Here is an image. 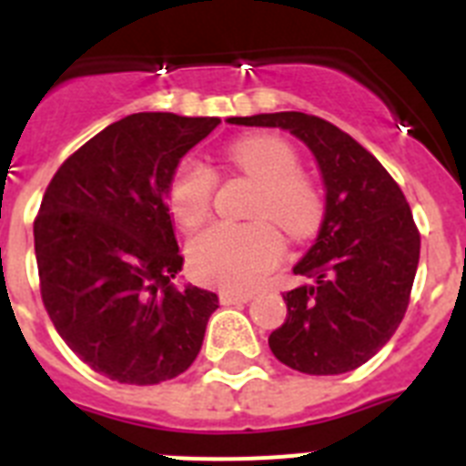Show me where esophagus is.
<instances>
[{
    "label": "esophagus",
    "mask_w": 466,
    "mask_h": 466,
    "mask_svg": "<svg viewBox=\"0 0 466 466\" xmlns=\"http://www.w3.org/2000/svg\"><path fill=\"white\" fill-rule=\"evenodd\" d=\"M252 299V292H228V289H224V292H218V301L224 306H233V304H245V301Z\"/></svg>",
    "instance_id": "obj_1"
}]
</instances>
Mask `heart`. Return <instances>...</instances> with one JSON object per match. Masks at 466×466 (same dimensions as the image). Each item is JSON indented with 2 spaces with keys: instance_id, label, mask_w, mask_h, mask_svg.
<instances>
[{
  "instance_id": "1",
  "label": "heart",
  "mask_w": 466,
  "mask_h": 466,
  "mask_svg": "<svg viewBox=\"0 0 466 466\" xmlns=\"http://www.w3.org/2000/svg\"><path fill=\"white\" fill-rule=\"evenodd\" d=\"M236 172L259 184L252 217L257 221H217L190 240L188 266L198 280L226 289L252 288L282 259L278 223L292 240L316 236L323 224V198L311 178L301 174L299 153L273 134L238 138L226 150ZM218 177L212 167L181 160L167 181L165 198L181 228L200 226L212 212ZM276 220L275 225L272 221Z\"/></svg>"
}]
</instances>
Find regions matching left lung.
<instances>
[{"mask_svg": "<svg viewBox=\"0 0 466 466\" xmlns=\"http://www.w3.org/2000/svg\"><path fill=\"white\" fill-rule=\"evenodd\" d=\"M282 127L316 155L328 190L318 240L299 264L301 288L282 294L288 318L268 337L273 356L306 375L360 368L399 329L420 261V230L400 186L375 155L332 122L306 113L230 117Z\"/></svg>", "mask_w": 466, "mask_h": 466, "instance_id": "1", "label": "left lung"}]
</instances>
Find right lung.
<instances>
[{
    "instance_id": "obj_1",
    "label": "right lung",
    "mask_w": 466,
    "mask_h": 466,
    "mask_svg": "<svg viewBox=\"0 0 466 466\" xmlns=\"http://www.w3.org/2000/svg\"><path fill=\"white\" fill-rule=\"evenodd\" d=\"M218 117L137 113L113 122L54 174L35 217L39 292L56 332L119 384H160L190 368L218 297L178 292L167 181Z\"/></svg>"
}]
</instances>
